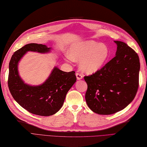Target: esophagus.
I'll return each instance as SVG.
<instances>
[{
	"mask_svg": "<svg viewBox=\"0 0 147 147\" xmlns=\"http://www.w3.org/2000/svg\"><path fill=\"white\" fill-rule=\"evenodd\" d=\"M76 78H77L78 80H80V79H82L83 78V76L80 73H76Z\"/></svg>",
	"mask_w": 147,
	"mask_h": 147,
	"instance_id": "obj_1",
	"label": "esophagus"
}]
</instances>
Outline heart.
<instances>
[{
    "mask_svg": "<svg viewBox=\"0 0 147 147\" xmlns=\"http://www.w3.org/2000/svg\"><path fill=\"white\" fill-rule=\"evenodd\" d=\"M67 55L72 61H80L79 67L83 72L93 74L105 64L109 56V50L105 44L86 40L71 45Z\"/></svg>",
    "mask_w": 147,
    "mask_h": 147,
    "instance_id": "obj_1",
    "label": "heart"
}]
</instances>
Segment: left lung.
<instances>
[{"mask_svg": "<svg viewBox=\"0 0 147 147\" xmlns=\"http://www.w3.org/2000/svg\"><path fill=\"white\" fill-rule=\"evenodd\" d=\"M115 56L100 70L85 76L86 100L88 107L100 115H110L125 109L133 100L139 87L140 61L125 42L114 41Z\"/></svg>", "mask_w": 147, "mask_h": 147, "instance_id": "left-lung-1", "label": "left lung"}]
</instances>
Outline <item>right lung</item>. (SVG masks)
Here are the masks:
<instances>
[{"label":"right lung","instance_id":"add662e5","mask_svg":"<svg viewBox=\"0 0 147 147\" xmlns=\"http://www.w3.org/2000/svg\"><path fill=\"white\" fill-rule=\"evenodd\" d=\"M52 48L43 45L30 43L12 55L9 63L8 88L14 99L29 112L50 116L62 107L66 95L76 81L75 72H65L55 67L45 81L38 86L24 82L18 71V65L27 52L49 53Z\"/></svg>","mask_w":147,"mask_h":147}]
</instances>
